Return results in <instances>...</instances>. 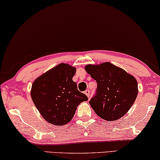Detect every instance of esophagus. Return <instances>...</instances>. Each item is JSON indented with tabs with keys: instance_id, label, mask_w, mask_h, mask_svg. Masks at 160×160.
Masks as SVG:
<instances>
[{
	"instance_id": "esophagus-1",
	"label": "esophagus",
	"mask_w": 160,
	"mask_h": 160,
	"mask_svg": "<svg viewBox=\"0 0 160 160\" xmlns=\"http://www.w3.org/2000/svg\"><path fill=\"white\" fill-rule=\"evenodd\" d=\"M85 94L87 95V96L88 97V98H90V90H86L85 91Z\"/></svg>"
}]
</instances>
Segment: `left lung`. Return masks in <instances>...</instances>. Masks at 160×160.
Returning a JSON list of instances; mask_svg holds the SVG:
<instances>
[{
    "label": "left lung",
    "mask_w": 160,
    "mask_h": 160,
    "mask_svg": "<svg viewBox=\"0 0 160 160\" xmlns=\"http://www.w3.org/2000/svg\"><path fill=\"white\" fill-rule=\"evenodd\" d=\"M85 70L97 82L96 93L89 102L95 113L108 121L124 116L138 94L135 78L110 62L88 65Z\"/></svg>",
    "instance_id": "left-lung-1"
}]
</instances>
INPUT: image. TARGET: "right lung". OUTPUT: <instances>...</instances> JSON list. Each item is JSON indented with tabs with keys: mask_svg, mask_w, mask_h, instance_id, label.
<instances>
[{
	"mask_svg": "<svg viewBox=\"0 0 160 160\" xmlns=\"http://www.w3.org/2000/svg\"><path fill=\"white\" fill-rule=\"evenodd\" d=\"M76 68L59 64L33 82L31 97L42 117L52 124L65 125L75 115L78 105L88 98L72 80Z\"/></svg>",
	"mask_w": 160,
	"mask_h": 160,
	"instance_id": "1",
	"label": "right lung"
}]
</instances>
